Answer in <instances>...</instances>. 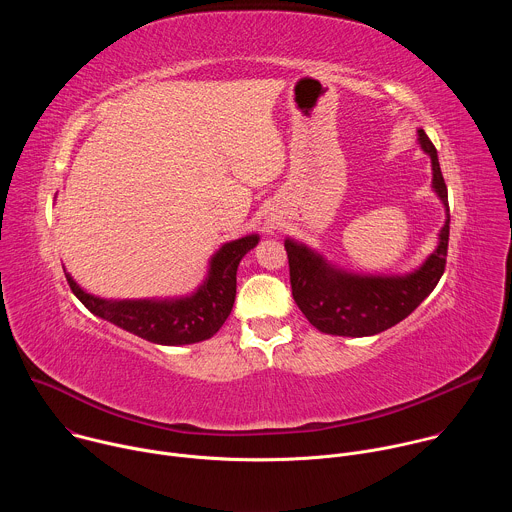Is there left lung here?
I'll list each match as a JSON object with an SVG mask.
<instances>
[{
    "mask_svg": "<svg viewBox=\"0 0 512 512\" xmlns=\"http://www.w3.org/2000/svg\"><path fill=\"white\" fill-rule=\"evenodd\" d=\"M417 135L419 148L431 160V188L446 208L437 247L417 269L403 275L354 273L334 265L306 243L285 239L291 294L308 322L324 334L375 336L405 320L444 275L450 239L448 188L435 145L423 129H417Z\"/></svg>",
    "mask_w": 512,
    "mask_h": 512,
    "instance_id": "8db88e82",
    "label": "left lung"
}]
</instances>
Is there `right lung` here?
I'll use <instances>...</instances> for the list:
<instances>
[{
    "instance_id": "add662e5",
    "label": "right lung",
    "mask_w": 512,
    "mask_h": 512,
    "mask_svg": "<svg viewBox=\"0 0 512 512\" xmlns=\"http://www.w3.org/2000/svg\"><path fill=\"white\" fill-rule=\"evenodd\" d=\"M259 235L229 241L208 259L202 283L186 296L107 300L85 291L64 269L68 285L87 310L143 340L162 346H184L208 340L229 318L237 296V269L255 249Z\"/></svg>"
}]
</instances>
